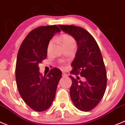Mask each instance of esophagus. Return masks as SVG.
Wrapping results in <instances>:
<instances>
[{"mask_svg": "<svg viewBox=\"0 0 125 125\" xmlns=\"http://www.w3.org/2000/svg\"><path fill=\"white\" fill-rule=\"evenodd\" d=\"M62 76H63V78H64V77H66V76H67V75H66V74H65V73H62Z\"/></svg>", "mask_w": 125, "mask_h": 125, "instance_id": "34e87169", "label": "esophagus"}]
</instances>
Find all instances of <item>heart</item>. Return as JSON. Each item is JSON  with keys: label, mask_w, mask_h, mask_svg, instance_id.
Masks as SVG:
<instances>
[{"label": "heart", "mask_w": 125, "mask_h": 125, "mask_svg": "<svg viewBox=\"0 0 125 125\" xmlns=\"http://www.w3.org/2000/svg\"><path fill=\"white\" fill-rule=\"evenodd\" d=\"M60 41L62 42V43L63 47L67 45H75V40H74L73 38L71 35H62L60 37ZM52 44V41H50V42H49V45H48V50L50 49Z\"/></svg>", "instance_id": "1"}]
</instances>
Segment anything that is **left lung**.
I'll use <instances>...</instances> for the list:
<instances>
[{
    "label": "left lung",
    "mask_w": 125,
    "mask_h": 125,
    "mask_svg": "<svg viewBox=\"0 0 125 125\" xmlns=\"http://www.w3.org/2000/svg\"><path fill=\"white\" fill-rule=\"evenodd\" d=\"M58 27L72 36L77 44L75 58L72 63V74L80 73L86 81H78L72 76L70 98L75 107L88 112L96 106L103 98L106 87V72L103 57L96 40L83 28L73 25Z\"/></svg>",
    "instance_id": "obj_1"
}]
</instances>
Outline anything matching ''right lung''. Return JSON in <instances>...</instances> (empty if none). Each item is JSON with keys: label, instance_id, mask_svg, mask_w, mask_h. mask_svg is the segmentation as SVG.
Returning <instances> with one entry per match:
<instances>
[{"label": "right lung", "instance_id": "1", "mask_svg": "<svg viewBox=\"0 0 125 125\" xmlns=\"http://www.w3.org/2000/svg\"><path fill=\"white\" fill-rule=\"evenodd\" d=\"M60 32L57 25L36 28L22 42L17 57L15 78L25 103L36 112L49 108L55 96L62 71L53 68L47 75L39 72V64L45 59L50 40Z\"/></svg>", "mask_w": 125, "mask_h": 125}]
</instances>
